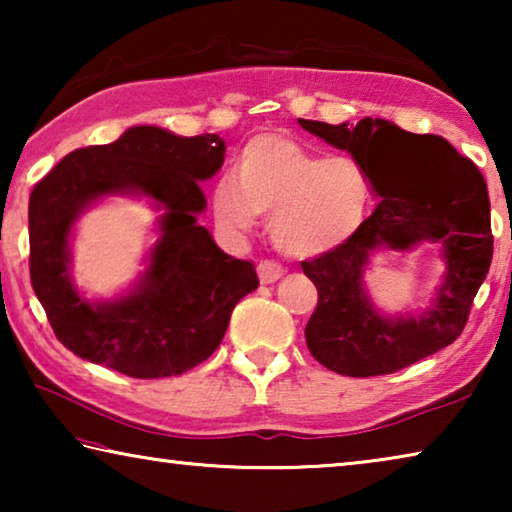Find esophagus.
I'll return each mask as SVG.
<instances>
[{
	"label": "esophagus",
	"mask_w": 512,
	"mask_h": 512,
	"mask_svg": "<svg viewBox=\"0 0 512 512\" xmlns=\"http://www.w3.org/2000/svg\"><path fill=\"white\" fill-rule=\"evenodd\" d=\"M257 273H259V280H262V284H271V282L280 280V277L284 275V268H282V264L273 262V259H262V262L257 264Z\"/></svg>",
	"instance_id": "34e87169"
}]
</instances>
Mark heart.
Listing matches in <instances>:
<instances>
[{
    "label": "heart",
    "mask_w": 512,
    "mask_h": 512,
    "mask_svg": "<svg viewBox=\"0 0 512 512\" xmlns=\"http://www.w3.org/2000/svg\"><path fill=\"white\" fill-rule=\"evenodd\" d=\"M370 196L368 173L354 158H329L284 133H259L241 146L232 176L216 180L212 214L232 232L253 228L257 214H273L277 248L316 257L359 230Z\"/></svg>",
    "instance_id": "b5f03b06"
}]
</instances>
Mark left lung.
<instances>
[{"mask_svg":"<svg viewBox=\"0 0 512 512\" xmlns=\"http://www.w3.org/2000/svg\"><path fill=\"white\" fill-rule=\"evenodd\" d=\"M300 126L348 151L384 196L345 244L302 262L318 289L305 327L311 357L339 375L377 377L447 348L461 336L492 262L481 171L445 137L406 133L384 119L366 117L350 128L300 119ZM422 238L438 240L448 259L439 305L420 319H381L360 289L367 253L379 243L403 249Z\"/></svg>","mask_w":512,"mask_h":512,"instance_id":"8db88e82","label":"left lung"}]
</instances>
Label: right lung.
<instances>
[{"instance_id": "add662e5", "label": "right lung", "mask_w": 512, "mask_h": 512, "mask_svg": "<svg viewBox=\"0 0 512 512\" xmlns=\"http://www.w3.org/2000/svg\"><path fill=\"white\" fill-rule=\"evenodd\" d=\"M219 135L178 137L135 126L117 142L65 155L29 198V271L56 339L85 361L135 379L183 375L219 348L230 314L259 287L255 264L225 255L196 223L205 194L198 180L223 164ZM149 193L168 207L163 239L141 289L90 306L66 275V237L75 214L115 191Z\"/></svg>"}]
</instances>
